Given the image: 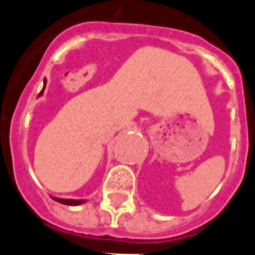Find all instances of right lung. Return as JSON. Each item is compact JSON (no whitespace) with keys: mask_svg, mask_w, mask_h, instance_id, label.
Listing matches in <instances>:
<instances>
[{"mask_svg":"<svg viewBox=\"0 0 255 255\" xmlns=\"http://www.w3.org/2000/svg\"><path fill=\"white\" fill-rule=\"evenodd\" d=\"M45 84H46V80H44V88H42L41 93L39 94L42 95V93H44V89H45ZM52 199L55 200V201H58V203L60 204H64V205H69V206H78V205H82V204L85 203V200H73V199H59V197H52Z\"/></svg>","mask_w":255,"mask_h":255,"instance_id":"1","label":"right lung"}]
</instances>
